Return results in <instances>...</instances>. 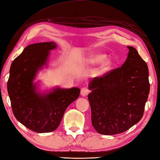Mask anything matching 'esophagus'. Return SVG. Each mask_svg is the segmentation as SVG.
I'll list each match as a JSON object with an SVG mask.
<instances>
[{
    "instance_id": "1",
    "label": "esophagus",
    "mask_w": 160,
    "mask_h": 160,
    "mask_svg": "<svg viewBox=\"0 0 160 160\" xmlns=\"http://www.w3.org/2000/svg\"><path fill=\"white\" fill-rule=\"evenodd\" d=\"M89 92H90V91L87 87H83L81 90V94H82V96H86L89 93Z\"/></svg>"
}]
</instances>
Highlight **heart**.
Returning <instances> with one entry per match:
<instances>
[{
	"instance_id": "heart-1",
	"label": "heart",
	"mask_w": 160,
	"mask_h": 160,
	"mask_svg": "<svg viewBox=\"0 0 160 160\" xmlns=\"http://www.w3.org/2000/svg\"><path fill=\"white\" fill-rule=\"evenodd\" d=\"M106 57L107 55L104 53L97 52L88 55L83 60V62L86 64H96L102 61V62L100 64L98 70V74L102 75L108 72L113 64L112 60L110 58H106Z\"/></svg>"
}]
</instances>
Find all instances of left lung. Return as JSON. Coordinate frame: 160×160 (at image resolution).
Wrapping results in <instances>:
<instances>
[{"label":"left lung","mask_w":160,"mask_h":160,"mask_svg":"<svg viewBox=\"0 0 160 160\" xmlns=\"http://www.w3.org/2000/svg\"><path fill=\"white\" fill-rule=\"evenodd\" d=\"M127 48L128 57L121 67L88 84L92 125L103 135L124 132L143 116L150 93L148 67L136 48Z\"/></svg>","instance_id":"left-lung-1"}]
</instances>
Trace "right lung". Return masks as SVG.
Instances as JSON below:
<instances>
[{
    "label": "right lung",
    "mask_w": 160,
    "mask_h": 160,
    "mask_svg": "<svg viewBox=\"0 0 160 160\" xmlns=\"http://www.w3.org/2000/svg\"><path fill=\"white\" fill-rule=\"evenodd\" d=\"M55 42H43L27 46L11 64L8 81L12 112L24 127L37 133L55 131L60 124L67 107L79 96L81 90L57 87L41 93L33 83L38 70L46 65Z\"/></svg>",
    "instance_id": "1"
}]
</instances>
